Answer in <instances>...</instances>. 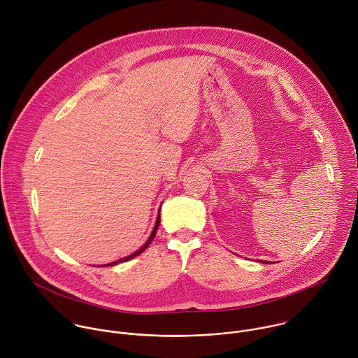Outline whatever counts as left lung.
I'll use <instances>...</instances> for the list:
<instances>
[{
	"label": "left lung",
	"mask_w": 358,
	"mask_h": 358,
	"mask_svg": "<svg viewBox=\"0 0 358 358\" xmlns=\"http://www.w3.org/2000/svg\"><path fill=\"white\" fill-rule=\"evenodd\" d=\"M266 264H268V262H266Z\"/></svg>",
	"instance_id": "1"
}]
</instances>
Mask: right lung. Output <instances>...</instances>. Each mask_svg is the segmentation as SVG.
Instances as JSON below:
<instances>
[{
  "label": "right lung",
  "instance_id": "right-lung-1",
  "mask_svg": "<svg viewBox=\"0 0 358 358\" xmlns=\"http://www.w3.org/2000/svg\"><path fill=\"white\" fill-rule=\"evenodd\" d=\"M159 224H160V215H159V217H157V220H156V224H155V229H153V231H152V234H150V237H149V240L145 243V245L141 248V250H138L136 252H134L132 255H129V257H127V258H124V259H120V261H115V262H113V264H108V266H113V265H115V264H118V262H125V261H129V259H132V258H135L136 255H139V254H142L148 247H149V244L152 243V240L155 238V234H156V231H157V227H159Z\"/></svg>",
  "mask_w": 358,
  "mask_h": 358
}]
</instances>
